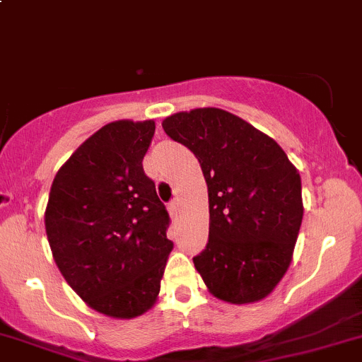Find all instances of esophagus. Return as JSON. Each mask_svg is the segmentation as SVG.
Returning a JSON list of instances; mask_svg holds the SVG:
<instances>
[{
	"label": "esophagus",
	"mask_w": 362,
	"mask_h": 362,
	"mask_svg": "<svg viewBox=\"0 0 362 362\" xmlns=\"http://www.w3.org/2000/svg\"><path fill=\"white\" fill-rule=\"evenodd\" d=\"M178 208H180V199L178 198H173L170 203H168V210H170L171 214H177Z\"/></svg>",
	"instance_id": "esophagus-1"
}]
</instances>
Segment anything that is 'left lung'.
Returning a JSON list of instances; mask_svg holds the SVG:
<instances>
[{
  "mask_svg": "<svg viewBox=\"0 0 362 362\" xmlns=\"http://www.w3.org/2000/svg\"><path fill=\"white\" fill-rule=\"evenodd\" d=\"M163 129L196 156L208 185V243L192 257L204 286L235 305L266 298L301 228L298 170L273 138L221 108L178 112Z\"/></svg>",
  "mask_w": 362,
  "mask_h": 362,
  "instance_id": "obj_1",
  "label": "left lung"
}]
</instances>
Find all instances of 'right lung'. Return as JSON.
Listing matches in <instances>:
<instances>
[{
	"label": "right lung",
	"mask_w": 362,
	"mask_h": 362,
	"mask_svg": "<svg viewBox=\"0 0 362 362\" xmlns=\"http://www.w3.org/2000/svg\"><path fill=\"white\" fill-rule=\"evenodd\" d=\"M156 122L115 120L57 171L45 210L54 261L96 312L133 319L158 299L173 242L170 215L145 175Z\"/></svg>",
	"instance_id": "add662e5"
}]
</instances>
